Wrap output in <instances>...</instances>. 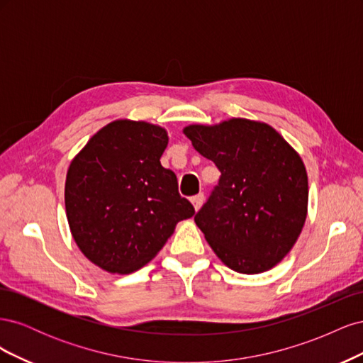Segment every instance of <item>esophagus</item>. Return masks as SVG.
I'll list each match as a JSON object with an SVG mask.
<instances>
[{
  "instance_id": "34e87169",
  "label": "esophagus",
  "mask_w": 363,
  "mask_h": 363,
  "mask_svg": "<svg viewBox=\"0 0 363 363\" xmlns=\"http://www.w3.org/2000/svg\"><path fill=\"white\" fill-rule=\"evenodd\" d=\"M191 201H192V204H194V208H195V211L199 212L200 208H201V206H203V203H204V194H199V195L192 196Z\"/></svg>"
}]
</instances>
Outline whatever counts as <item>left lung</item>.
Returning <instances> with one entry per match:
<instances>
[{"label": "left lung", "instance_id": "obj_1", "mask_svg": "<svg viewBox=\"0 0 363 363\" xmlns=\"http://www.w3.org/2000/svg\"><path fill=\"white\" fill-rule=\"evenodd\" d=\"M183 133L221 171L194 218L215 255L240 274L276 267L307 216L309 184L298 152L271 125L245 118L194 124Z\"/></svg>", "mask_w": 363, "mask_h": 363}]
</instances>
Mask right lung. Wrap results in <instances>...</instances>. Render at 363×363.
Listing matches in <instances>:
<instances>
[{
	"label": "right lung",
	"instance_id": "add662e5",
	"mask_svg": "<svg viewBox=\"0 0 363 363\" xmlns=\"http://www.w3.org/2000/svg\"><path fill=\"white\" fill-rule=\"evenodd\" d=\"M168 133L145 121L116 119L89 139L68 168L65 207L83 255L112 274L155 259L177 223L194 216L177 177L160 157Z\"/></svg>",
	"mask_w": 363,
	"mask_h": 363
}]
</instances>
